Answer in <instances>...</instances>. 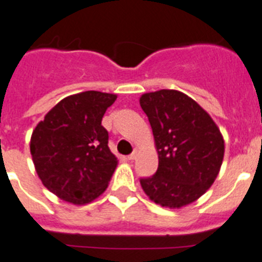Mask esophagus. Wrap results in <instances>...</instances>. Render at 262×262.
Returning a JSON list of instances; mask_svg holds the SVG:
<instances>
[{
  "label": "esophagus",
  "instance_id": "esophagus-1",
  "mask_svg": "<svg viewBox=\"0 0 262 262\" xmlns=\"http://www.w3.org/2000/svg\"><path fill=\"white\" fill-rule=\"evenodd\" d=\"M137 150H135V152L132 153V155H129V156H127V159H129V160H136V159H137Z\"/></svg>",
  "mask_w": 262,
  "mask_h": 262
}]
</instances>
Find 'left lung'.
I'll return each mask as SVG.
<instances>
[{
	"mask_svg": "<svg viewBox=\"0 0 262 262\" xmlns=\"http://www.w3.org/2000/svg\"><path fill=\"white\" fill-rule=\"evenodd\" d=\"M152 126L159 167L141 179L146 196L156 205L180 208L198 201L215 182L225 155V140L210 114L178 90L140 97Z\"/></svg>",
	"mask_w": 262,
	"mask_h": 262,
	"instance_id": "obj_1",
	"label": "left lung"
}]
</instances>
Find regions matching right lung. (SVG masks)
<instances>
[{
    "label": "right lung",
    "instance_id": "right-lung-1",
    "mask_svg": "<svg viewBox=\"0 0 262 262\" xmlns=\"http://www.w3.org/2000/svg\"><path fill=\"white\" fill-rule=\"evenodd\" d=\"M117 94L83 91L61 99L32 132L31 155L42 186L83 206L105 192L118 159L110 152L102 117Z\"/></svg>",
    "mask_w": 262,
    "mask_h": 262
}]
</instances>
